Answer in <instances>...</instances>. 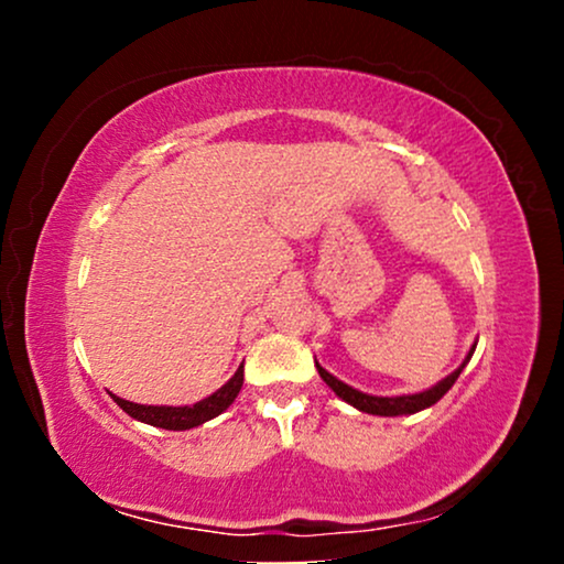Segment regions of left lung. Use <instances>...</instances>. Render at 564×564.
<instances>
[{"instance_id": "1", "label": "left lung", "mask_w": 564, "mask_h": 564, "mask_svg": "<svg viewBox=\"0 0 564 564\" xmlns=\"http://www.w3.org/2000/svg\"><path fill=\"white\" fill-rule=\"evenodd\" d=\"M473 351H475V346H473V349H469L467 359L462 361V367L454 369V372H452L449 377H444V380L438 382V384H434V388H431V390L419 392V395H398V398H375V395H365V392L354 390V388H349V384H344L341 380H336V377L328 375L326 369H323L321 365H315V367H318V375L323 377V382H326L328 388L334 390L338 398L346 400V403L354 405V408H359V411L372 413V415H405V413H419V411H423V408L434 405L436 400H442V398L446 395V392H449L452 384L457 382V377H459L462 369H465L469 357H473Z\"/></svg>"}]
</instances>
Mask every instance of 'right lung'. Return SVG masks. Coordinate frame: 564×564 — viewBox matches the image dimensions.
Wrapping results in <instances>:
<instances>
[{
  "label": "right lung",
  "mask_w": 564,
  "mask_h": 564,
  "mask_svg": "<svg viewBox=\"0 0 564 564\" xmlns=\"http://www.w3.org/2000/svg\"><path fill=\"white\" fill-rule=\"evenodd\" d=\"M241 384H243V365L236 369V375L230 377V380L223 384L218 392H213L210 398L199 400V403H195V405H184V408L138 405V403H130V400H122L118 395H112V400L130 415V419L151 423V426H159L166 431H187V429H195V426H199V423L210 421V419H215V415H220L223 411H226V408L236 400Z\"/></svg>",
  "instance_id": "right-lung-1"
}]
</instances>
